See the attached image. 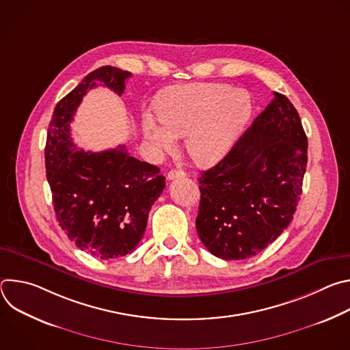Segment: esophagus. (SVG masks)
I'll use <instances>...</instances> for the list:
<instances>
[{"label": "esophagus", "instance_id": "34e87169", "mask_svg": "<svg viewBox=\"0 0 350 350\" xmlns=\"http://www.w3.org/2000/svg\"><path fill=\"white\" fill-rule=\"evenodd\" d=\"M187 173L184 170H180V169H173L167 173V180H176V178H183L185 177Z\"/></svg>", "mask_w": 350, "mask_h": 350}]
</instances>
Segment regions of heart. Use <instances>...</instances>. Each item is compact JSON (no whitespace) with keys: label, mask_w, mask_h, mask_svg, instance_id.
I'll return each instance as SVG.
<instances>
[{"label":"heart","mask_w":350,"mask_h":350,"mask_svg":"<svg viewBox=\"0 0 350 350\" xmlns=\"http://www.w3.org/2000/svg\"><path fill=\"white\" fill-rule=\"evenodd\" d=\"M251 112V96L243 90L216 83L177 85L157 101L155 113L161 126L144 116L142 133L158 151H170L173 138L184 137L189 158L201 166H212L230 152Z\"/></svg>","instance_id":"b5f03b06"}]
</instances>
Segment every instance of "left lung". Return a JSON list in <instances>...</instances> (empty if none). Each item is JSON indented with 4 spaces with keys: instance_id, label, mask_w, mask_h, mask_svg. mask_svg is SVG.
<instances>
[{
    "instance_id": "left-lung-1",
    "label": "left lung",
    "mask_w": 350,
    "mask_h": 350,
    "mask_svg": "<svg viewBox=\"0 0 350 350\" xmlns=\"http://www.w3.org/2000/svg\"><path fill=\"white\" fill-rule=\"evenodd\" d=\"M308 165V137L289 99H274L231 151L199 177L196 231L224 260L252 258L274 242L296 211Z\"/></svg>"
}]
</instances>
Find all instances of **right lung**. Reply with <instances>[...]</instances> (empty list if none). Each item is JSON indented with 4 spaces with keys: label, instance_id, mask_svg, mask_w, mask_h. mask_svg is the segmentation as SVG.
I'll use <instances>...</instances> for the list:
<instances>
[{
    "label": "right lung",
    "instance_id": "right-lung-1",
    "mask_svg": "<svg viewBox=\"0 0 350 350\" xmlns=\"http://www.w3.org/2000/svg\"><path fill=\"white\" fill-rule=\"evenodd\" d=\"M130 76L113 66L88 73L57 104L46 133V180L59 226L79 249L104 260L134 251L166 183L159 167L130 157L124 145L77 149L70 123L88 90L103 83L122 95Z\"/></svg>",
    "mask_w": 350,
    "mask_h": 350
}]
</instances>
